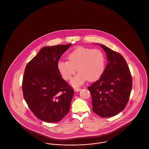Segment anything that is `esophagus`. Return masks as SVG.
Instances as JSON below:
<instances>
[{
  "mask_svg": "<svg viewBox=\"0 0 149 149\" xmlns=\"http://www.w3.org/2000/svg\"><path fill=\"white\" fill-rule=\"evenodd\" d=\"M74 91L75 92H79V91H81V88H74Z\"/></svg>",
  "mask_w": 149,
  "mask_h": 149,
  "instance_id": "obj_1",
  "label": "esophagus"
}]
</instances>
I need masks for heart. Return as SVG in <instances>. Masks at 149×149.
I'll use <instances>...</instances> for the list:
<instances>
[{
	"mask_svg": "<svg viewBox=\"0 0 149 149\" xmlns=\"http://www.w3.org/2000/svg\"><path fill=\"white\" fill-rule=\"evenodd\" d=\"M69 61L60 60L57 63L59 72L65 80H70L78 68L77 75L71 81V85H81L87 80L93 81L103 74L106 67V57L98 49L79 47L68 55Z\"/></svg>",
	"mask_w": 149,
	"mask_h": 149,
	"instance_id": "b5f03b06",
	"label": "heart"
}]
</instances>
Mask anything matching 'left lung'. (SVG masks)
I'll return each instance as SVG.
<instances>
[{
    "label": "left lung",
    "instance_id": "obj_1",
    "mask_svg": "<svg viewBox=\"0 0 149 149\" xmlns=\"http://www.w3.org/2000/svg\"><path fill=\"white\" fill-rule=\"evenodd\" d=\"M100 46L106 52L108 63L101 77L88 89L92 96L93 111L104 118L115 116L125 109L132 80L124 57L103 45Z\"/></svg>",
    "mask_w": 149,
    "mask_h": 149
}]
</instances>
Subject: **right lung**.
Segmentation results:
<instances>
[{"label":"right lung","mask_w":149,"mask_h":149,"mask_svg":"<svg viewBox=\"0 0 149 149\" xmlns=\"http://www.w3.org/2000/svg\"><path fill=\"white\" fill-rule=\"evenodd\" d=\"M71 45L44 47L26 66L23 97L30 110L43 121L58 122L70 111L74 89L62 78L57 63Z\"/></svg>","instance_id":"1"}]
</instances>
